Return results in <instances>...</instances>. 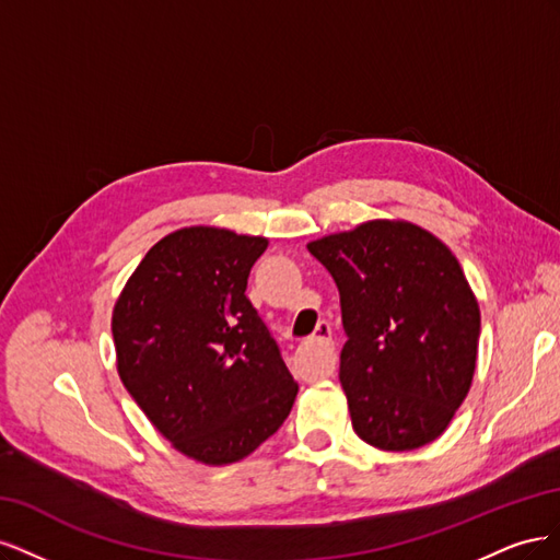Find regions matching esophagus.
I'll return each mask as SVG.
<instances>
[{
  "mask_svg": "<svg viewBox=\"0 0 560 560\" xmlns=\"http://www.w3.org/2000/svg\"><path fill=\"white\" fill-rule=\"evenodd\" d=\"M317 348V364L315 371L319 376H331L334 374V364H336V354H334V341H331V325L329 319H319L315 334L306 341V350Z\"/></svg>",
  "mask_w": 560,
  "mask_h": 560,
  "instance_id": "esophagus-1",
  "label": "esophagus"
}]
</instances>
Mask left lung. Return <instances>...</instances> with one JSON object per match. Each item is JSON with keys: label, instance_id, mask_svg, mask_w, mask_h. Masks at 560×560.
Returning a JSON list of instances; mask_svg holds the SVG:
<instances>
[{"label": "left lung", "instance_id": "obj_1", "mask_svg": "<svg viewBox=\"0 0 560 560\" xmlns=\"http://www.w3.org/2000/svg\"><path fill=\"white\" fill-rule=\"evenodd\" d=\"M341 296V378L352 428L381 451L442 436L465 401L479 303L453 252L425 229L374 219L308 243Z\"/></svg>", "mask_w": 560, "mask_h": 560}]
</instances>
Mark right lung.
I'll list each match as a JSON object with an SVG mask.
<instances>
[{
  "instance_id": "add662e5",
  "label": "right lung",
  "mask_w": 560,
  "mask_h": 560,
  "mask_svg": "<svg viewBox=\"0 0 560 560\" xmlns=\"http://www.w3.org/2000/svg\"><path fill=\"white\" fill-rule=\"evenodd\" d=\"M266 238L189 226L135 268L112 315L130 397L179 453L238 463L276 434L299 385L245 296Z\"/></svg>"
}]
</instances>
